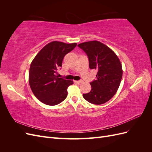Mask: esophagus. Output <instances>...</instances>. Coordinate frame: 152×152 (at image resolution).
I'll use <instances>...</instances> for the list:
<instances>
[{
    "label": "esophagus",
    "instance_id": "34e87169",
    "mask_svg": "<svg viewBox=\"0 0 152 152\" xmlns=\"http://www.w3.org/2000/svg\"><path fill=\"white\" fill-rule=\"evenodd\" d=\"M75 82H77V83H82V82H83L84 81L82 80H77V81H75Z\"/></svg>",
    "mask_w": 152,
    "mask_h": 152
}]
</instances>
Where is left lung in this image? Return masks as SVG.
I'll use <instances>...</instances> for the list:
<instances>
[{
	"instance_id": "1",
	"label": "left lung",
	"mask_w": 152,
	"mask_h": 152,
	"mask_svg": "<svg viewBox=\"0 0 152 152\" xmlns=\"http://www.w3.org/2000/svg\"><path fill=\"white\" fill-rule=\"evenodd\" d=\"M87 54L89 68L96 69V79L90 82L91 91L83 94L84 98L94 104L107 102L116 93L122 77V65L113 50L99 41L78 45Z\"/></svg>"
}]
</instances>
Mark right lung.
I'll use <instances>...</instances> for the list:
<instances>
[{
    "label": "right lung",
    "instance_id": "obj_1",
    "mask_svg": "<svg viewBox=\"0 0 152 152\" xmlns=\"http://www.w3.org/2000/svg\"><path fill=\"white\" fill-rule=\"evenodd\" d=\"M77 46L76 43L58 41L48 44L32 61L29 71V84L35 97L48 105H56L67 97V88L72 80L59 78L58 70L65 55Z\"/></svg>",
    "mask_w": 152,
    "mask_h": 152
}]
</instances>
